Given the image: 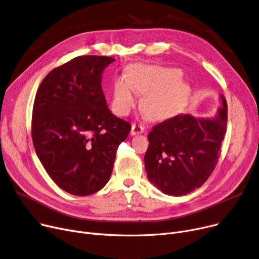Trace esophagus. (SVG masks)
<instances>
[{"instance_id": "1", "label": "esophagus", "mask_w": 259, "mask_h": 259, "mask_svg": "<svg viewBox=\"0 0 259 259\" xmlns=\"http://www.w3.org/2000/svg\"><path fill=\"white\" fill-rule=\"evenodd\" d=\"M144 127L141 126V125H136V124H133L132 127H131V131H130V134L133 136V135H137V134H142L144 133Z\"/></svg>"}]
</instances>
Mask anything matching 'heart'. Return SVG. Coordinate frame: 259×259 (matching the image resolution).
<instances>
[{
    "mask_svg": "<svg viewBox=\"0 0 259 259\" xmlns=\"http://www.w3.org/2000/svg\"><path fill=\"white\" fill-rule=\"evenodd\" d=\"M182 72L175 67L134 64L127 79L114 81L112 108L117 115H127L137 104V93L146 94L143 107L155 120L176 116L187 97V86L181 81Z\"/></svg>",
    "mask_w": 259,
    "mask_h": 259,
    "instance_id": "obj_1",
    "label": "heart"
}]
</instances>
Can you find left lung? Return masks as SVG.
Segmentation results:
<instances>
[{"mask_svg": "<svg viewBox=\"0 0 259 259\" xmlns=\"http://www.w3.org/2000/svg\"><path fill=\"white\" fill-rule=\"evenodd\" d=\"M213 117L179 114L155 126L148 135L145 167L149 181L168 196H183L208 179L227 130V103L223 95Z\"/></svg>", "mask_w": 259, "mask_h": 259, "instance_id": "left-lung-1", "label": "left lung"}]
</instances>
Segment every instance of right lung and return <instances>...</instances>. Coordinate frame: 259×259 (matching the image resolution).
Here are the masks:
<instances>
[{"label":"right lung","mask_w":259,"mask_h":259,"mask_svg":"<svg viewBox=\"0 0 259 259\" xmlns=\"http://www.w3.org/2000/svg\"><path fill=\"white\" fill-rule=\"evenodd\" d=\"M113 61L76 57L50 72L35 96L34 149L52 180L71 195L89 196L106 185L131 130L111 113L102 91V74Z\"/></svg>","instance_id":"add662e5"}]
</instances>
